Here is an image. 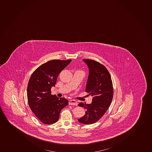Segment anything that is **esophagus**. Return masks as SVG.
Listing matches in <instances>:
<instances>
[{"instance_id": "obj_1", "label": "esophagus", "mask_w": 152, "mask_h": 152, "mask_svg": "<svg viewBox=\"0 0 152 152\" xmlns=\"http://www.w3.org/2000/svg\"><path fill=\"white\" fill-rule=\"evenodd\" d=\"M69 105H74V106H77V102L75 100H71L69 101Z\"/></svg>"}]
</instances>
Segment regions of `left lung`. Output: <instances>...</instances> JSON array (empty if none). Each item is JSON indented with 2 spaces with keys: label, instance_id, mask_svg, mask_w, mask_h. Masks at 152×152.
<instances>
[{
  "label": "left lung",
  "instance_id": "1",
  "mask_svg": "<svg viewBox=\"0 0 152 152\" xmlns=\"http://www.w3.org/2000/svg\"><path fill=\"white\" fill-rule=\"evenodd\" d=\"M88 67L86 92L93 96L90 104L80 103L78 106L86 110L84 116L77 119L81 124H91L99 121L108 110L113 97V87L108 69L99 62L83 59Z\"/></svg>",
  "mask_w": 152,
  "mask_h": 152
}]
</instances>
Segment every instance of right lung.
Wrapping results in <instances>:
<instances>
[{
  "instance_id": "obj_1",
  "label": "right lung",
  "mask_w": 152,
  "mask_h": 152,
  "mask_svg": "<svg viewBox=\"0 0 152 152\" xmlns=\"http://www.w3.org/2000/svg\"><path fill=\"white\" fill-rule=\"evenodd\" d=\"M71 61H49L37 68L30 77L27 88L28 105L35 115L44 124L57 122L61 111L68 105L67 99L51 94V88L55 86L59 74Z\"/></svg>"
}]
</instances>
